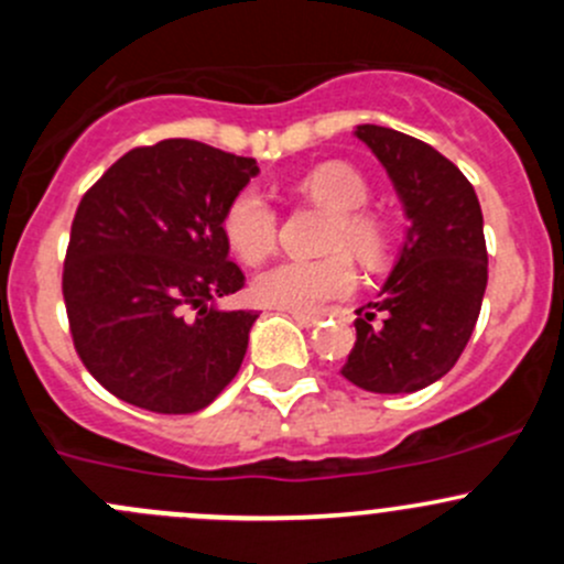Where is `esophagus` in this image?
<instances>
[{"mask_svg":"<svg viewBox=\"0 0 564 564\" xmlns=\"http://www.w3.org/2000/svg\"><path fill=\"white\" fill-rule=\"evenodd\" d=\"M292 318L297 324H303V327H314V324H318V314H297V311H292Z\"/></svg>","mask_w":564,"mask_h":564,"instance_id":"obj_1","label":"esophagus"}]
</instances>
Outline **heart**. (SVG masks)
I'll return each mask as SVG.
<instances>
[{
  "instance_id": "b5f03b06",
  "label": "heart",
  "mask_w": 564,
  "mask_h": 564,
  "mask_svg": "<svg viewBox=\"0 0 564 564\" xmlns=\"http://www.w3.org/2000/svg\"><path fill=\"white\" fill-rule=\"evenodd\" d=\"M297 187L316 204L333 209L324 246L327 250H338V253L314 261H278L270 270L256 275L253 294L261 305H270V308L316 314L324 305L349 297L355 292V261L344 250H351L362 261H377L388 248V231L377 215L362 209L368 204V182L349 163H322V166L311 169L297 182ZM224 235L242 261L256 264L275 248V209L267 204L261 193L246 187L226 204Z\"/></svg>"
}]
</instances>
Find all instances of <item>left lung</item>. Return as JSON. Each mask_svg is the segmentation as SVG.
<instances>
[{
    "mask_svg": "<svg viewBox=\"0 0 564 564\" xmlns=\"http://www.w3.org/2000/svg\"><path fill=\"white\" fill-rule=\"evenodd\" d=\"M355 135L388 169L412 226L379 300L357 311L340 373L368 392H414L456 366L480 316L488 283L480 202L456 163L425 141L379 124H357Z\"/></svg>",
    "mask_w": 564,
    "mask_h": 564,
    "instance_id": "obj_1",
    "label": "left lung"
}]
</instances>
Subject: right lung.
I'll return each mask as SVG.
<instances>
[{
    "instance_id": "1",
    "label": "right lung",
    "mask_w": 564,
    "mask_h": 564,
    "mask_svg": "<svg viewBox=\"0 0 564 564\" xmlns=\"http://www.w3.org/2000/svg\"><path fill=\"white\" fill-rule=\"evenodd\" d=\"M253 158L191 139L135 147L84 193L62 270L73 346L119 401L158 414L209 406L237 377L253 311H218L246 275L226 204Z\"/></svg>"
}]
</instances>
